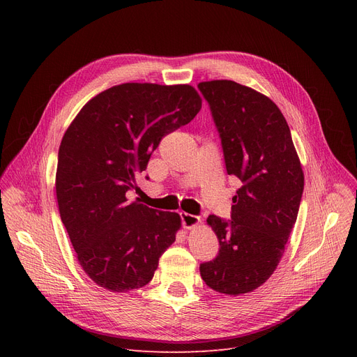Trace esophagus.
I'll return each mask as SVG.
<instances>
[{
    "instance_id": "34e87169",
    "label": "esophagus",
    "mask_w": 357,
    "mask_h": 357,
    "mask_svg": "<svg viewBox=\"0 0 357 357\" xmlns=\"http://www.w3.org/2000/svg\"><path fill=\"white\" fill-rule=\"evenodd\" d=\"M179 215H181V221H182L183 229H192V227L198 226L199 221H201L199 217L188 214V213H179Z\"/></svg>"
}]
</instances>
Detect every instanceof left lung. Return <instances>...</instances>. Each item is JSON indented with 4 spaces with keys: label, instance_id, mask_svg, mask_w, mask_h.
<instances>
[{
    "label": "left lung",
    "instance_id": "left-lung-1",
    "mask_svg": "<svg viewBox=\"0 0 357 357\" xmlns=\"http://www.w3.org/2000/svg\"><path fill=\"white\" fill-rule=\"evenodd\" d=\"M198 89L210 105L227 174L243 183L231 220L207 218L220 250L199 272L220 294H248L266 282L285 252L304 191L303 167L285 117L264 93L227 79L199 82Z\"/></svg>",
    "mask_w": 357,
    "mask_h": 357
}]
</instances>
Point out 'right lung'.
<instances>
[{
	"instance_id": "right-lung-1",
	"label": "right lung",
	"mask_w": 357,
	"mask_h": 357,
	"mask_svg": "<svg viewBox=\"0 0 357 357\" xmlns=\"http://www.w3.org/2000/svg\"><path fill=\"white\" fill-rule=\"evenodd\" d=\"M201 109L191 85L121 84L89 100L62 139L56 198L79 265L97 285H147L181 227L176 213L128 201L162 137Z\"/></svg>"
}]
</instances>
